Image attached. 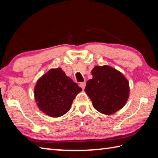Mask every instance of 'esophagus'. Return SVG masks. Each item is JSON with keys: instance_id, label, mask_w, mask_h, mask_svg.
I'll use <instances>...</instances> for the list:
<instances>
[{"instance_id": "esophagus-1", "label": "esophagus", "mask_w": 158, "mask_h": 158, "mask_svg": "<svg viewBox=\"0 0 158 158\" xmlns=\"http://www.w3.org/2000/svg\"><path fill=\"white\" fill-rule=\"evenodd\" d=\"M79 86L81 88V89L84 90L85 87V82H81L79 84Z\"/></svg>"}]
</instances>
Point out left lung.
I'll return each instance as SVG.
<instances>
[{"label": "left lung", "mask_w": 158, "mask_h": 158, "mask_svg": "<svg viewBox=\"0 0 158 158\" xmlns=\"http://www.w3.org/2000/svg\"><path fill=\"white\" fill-rule=\"evenodd\" d=\"M91 74L93 78L87 81L84 90L93 107L105 115L123 107L130 94L129 82L123 74L109 65L95 66Z\"/></svg>", "instance_id": "1"}]
</instances>
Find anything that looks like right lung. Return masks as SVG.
I'll return each instance as SVG.
<instances>
[{
  "label": "right lung",
  "mask_w": 158,
  "mask_h": 158,
  "mask_svg": "<svg viewBox=\"0 0 158 158\" xmlns=\"http://www.w3.org/2000/svg\"><path fill=\"white\" fill-rule=\"evenodd\" d=\"M81 89L60 68L51 69L36 83L34 96L40 110L47 116L58 118L69 109Z\"/></svg>",
  "instance_id": "obj_1"
}]
</instances>
